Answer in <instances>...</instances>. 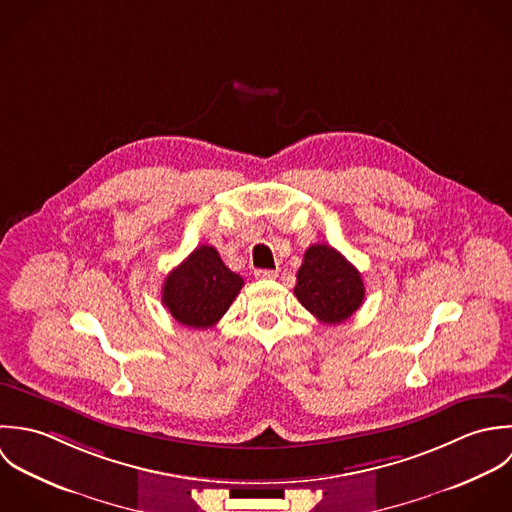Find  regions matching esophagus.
<instances>
[{
  "label": "esophagus",
  "instance_id": "34e87169",
  "mask_svg": "<svg viewBox=\"0 0 512 512\" xmlns=\"http://www.w3.org/2000/svg\"><path fill=\"white\" fill-rule=\"evenodd\" d=\"M277 275H279V271H275V269H257V271H255V279H261V281L275 279Z\"/></svg>",
  "mask_w": 512,
  "mask_h": 512
}]
</instances>
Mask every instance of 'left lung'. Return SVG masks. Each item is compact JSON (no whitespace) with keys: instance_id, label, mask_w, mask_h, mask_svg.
<instances>
[{"instance_id":"obj_1","label":"left lung","mask_w":512,"mask_h":512,"mask_svg":"<svg viewBox=\"0 0 512 512\" xmlns=\"http://www.w3.org/2000/svg\"><path fill=\"white\" fill-rule=\"evenodd\" d=\"M299 303L324 324H338L362 307L366 289L360 271L334 247L310 245L297 273Z\"/></svg>"}]
</instances>
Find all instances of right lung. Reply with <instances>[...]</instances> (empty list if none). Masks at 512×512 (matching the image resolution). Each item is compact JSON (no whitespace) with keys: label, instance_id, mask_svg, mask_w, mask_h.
I'll return each instance as SVG.
<instances>
[{"label":"right lung","instance_id":"right-lung-1","mask_svg":"<svg viewBox=\"0 0 512 512\" xmlns=\"http://www.w3.org/2000/svg\"><path fill=\"white\" fill-rule=\"evenodd\" d=\"M243 279L229 271L211 245H200L166 277L162 303L184 326L209 328L235 301Z\"/></svg>","mask_w":512,"mask_h":512}]
</instances>
